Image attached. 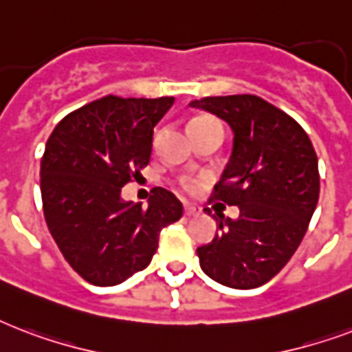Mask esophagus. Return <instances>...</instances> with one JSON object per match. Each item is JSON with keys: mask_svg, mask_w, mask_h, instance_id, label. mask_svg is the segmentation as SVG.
Returning <instances> with one entry per match:
<instances>
[{"mask_svg": "<svg viewBox=\"0 0 352 352\" xmlns=\"http://www.w3.org/2000/svg\"><path fill=\"white\" fill-rule=\"evenodd\" d=\"M185 214H187V217H198V214H200V209L196 206H185Z\"/></svg>", "mask_w": 352, "mask_h": 352, "instance_id": "34e87169", "label": "esophagus"}]
</instances>
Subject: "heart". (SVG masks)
<instances>
[{
	"instance_id": "obj_1",
	"label": "heart",
	"mask_w": 352,
	"mask_h": 352,
	"mask_svg": "<svg viewBox=\"0 0 352 352\" xmlns=\"http://www.w3.org/2000/svg\"><path fill=\"white\" fill-rule=\"evenodd\" d=\"M213 121H214L213 117H207V116L195 117V119H192V121H190L189 128H190V130H192V128H196V126H201V124H207V122H213ZM182 187H184V189L187 190V192H192V190L196 189V187H195V184H190V182H184V184H182Z\"/></svg>"
}]
</instances>
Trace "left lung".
<instances>
[{
  "mask_svg": "<svg viewBox=\"0 0 352 352\" xmlns=\"http://www.w3.org/2000/svg\"><path fill=\"white\" fill-rule=\"evenodd\" d=\"M233 130V151L211 200L239 206L219 214L220 233L196 250L204 274L230 288L268 283L290 261L320 198L318 156L296 119L257 95L204 97L190 102Z\"/></svg>",
  "mask_w": 352,
  "mask_h": 352,
  "instance_id": "obj_1",
  "label": "left lung"
}]
</instances>
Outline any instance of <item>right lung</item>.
<instances>
[{
	"mask_svg": "<svg viewBox=\"0 0 352 352\" xmlns=\"http://www.w3.org/2000/svg\"><path fill=\"white\" fill-rule=\"evenodd\" d=\"M173 102L108 95L65 116L49 135L40 165L43 217L65 261L95 287L145 270L160 231L184 214L163 187L152 190L148 207L121 198L151 162L154 126Z\"/></svg>",
	"mask_w": 352,
	"mask_h": 352,
	"instance_id": "add662e5",
	"label": "right lung"
}]
</instances>
